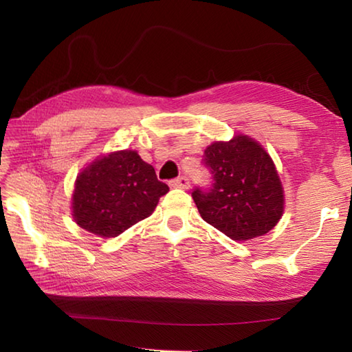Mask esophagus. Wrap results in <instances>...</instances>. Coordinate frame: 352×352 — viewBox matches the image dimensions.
<instances>
[{"label":"esophagus","instance_id":"esophagus-1","mask_svg":"<svg viewBox=\"0 0 352 352\" xmlns=\"http://www.w3.org/2000/svg\"><path fill=\"white\" fill-rule=\"evenodd\" d=\"M190 182L188 177H178L175 180L170 182V188H180V189H189Z\"/></svg>","mask_w":352,"mask_h":352}]
</instances>
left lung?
I'll return each mask as SVG.
<instances>
[{"mask_svg": "<svg viewBox=\"0 0 352 352\" xmlns=\"http://www.w3.org/2000/svg\"><path fill=\"white\" fill-rule=\"evenodd\" d=\"M213 186L195 189L192 198L207 223L233 241L269 233L284 212V190L278 170L258 142L236 134L228 142H213L204 151Z\"/></svg>", "mask_w": 352, "mask_h": 352, "instance_id": "left-lung-1", "label": "left lung"}]
</instances>
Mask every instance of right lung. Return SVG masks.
<instances>
[{"label": "right lung", "instance_id": "obj_1", "mask_svg": "<svg viewBox=\"0 0 352 352\" xmlns=\"http://www.w3.org/2000/svg\"><path fill=\"white\" fill-rule=\"evenodd\" d=\"M168 190L138 151L109 153L78 174L72 193L74 221L98 237H116L148 218Z\"/></svg>", "mask_w": 352, "mask_h": 352}]
</instances>
